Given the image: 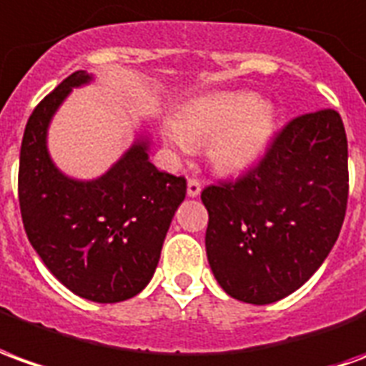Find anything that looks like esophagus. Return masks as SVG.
Masks as SVG:
<instances>
[{
	"label": "esophagus",
	"mask_w": 366,
	"mask_h": 366,
	"mask_svg": "<svg viewBox=\"0 0 366 366\" xmlns=\"http://www.w3.org/2000/svg\"><path fill=\"white\" fill-rule=\"evenodd\" d=\"M201 189H203V185H201V181L195 177H191L187 181V195L189 197H199L201 195Z\"/></svg>",
	"instance_id": "esophagus-1"
}]
</instances>
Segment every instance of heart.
I'll return each mask as SVG.
<instances>
[{
    "label": "heart",
    "mask_w": 366,
    "mask_h": 366,
    "mask_svg": "<svg viewBox=\"0 0 366 366\" xmlns=\"http://www.w3.org/2000/svg\"><path fill=\"white\" fill-rule=\"evenodd\" d=\"M167 129L165 142L185 152L191 144L209 139L212 165L224 171H244L260 159L270 144L276 116L254 92H217L183 106Z\"/></svg>",
    "instance_id": "b5f03b06"
}]
</instances>
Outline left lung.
<instances>
[{
	"label": "left lung",
	"mask_w": 366,
	"mask_h": 366,
	"mask_svg": "<svg viewBox=\"0 0 366 366\" xmlns=\"http://www.w3.org/2000/svg\"><path fill=\"white\" fill-rule=\"evenodd\" d=\"M207 258L234 300L266 305L312 278L343 227L349 199L347 134L331 108L297 116L237 181L201 193Z\"/></svg>",
	"instance_id": "obj_1"
}]
</instances>
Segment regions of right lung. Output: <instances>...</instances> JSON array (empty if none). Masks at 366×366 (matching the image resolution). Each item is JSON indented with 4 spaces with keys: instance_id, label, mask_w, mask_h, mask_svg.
<instances>
[{
    "instance_id": "obj_1",
    "label": "right lung",
    "mask_w": 366,
    "mask_h": 366,
    "mask_svg": "<svg viewBox=\"0 0 366 366\" xmlns=\"http://www.w3.org/2000/svg\"><path fill=\"white\" fill-rule=\"evenodd\" d=\"M84 71L46 94L29 116L19 155V207L27 238L54 278L84 300L116 303L154 276L171 219L187 193L185 177L159 171L137 139L94 181H76L46 152L49 122Z\"/></svg>"
}]
</instances>
